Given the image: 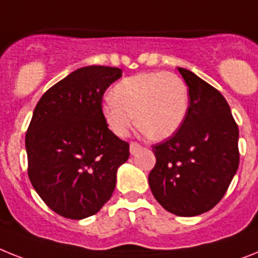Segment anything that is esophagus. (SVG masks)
<instances>
[{
	"instance_id": "obj_1",
	"label": "esophagus",
	"mask_w": 258,
	"mask_h": 258,
	"mask_svg": "<svg viewBox=\"0 0 258 258\" xmlns=\"http://www.w3.org/2000/svg\"><path fill=\"white\" fill-rule=\"evenodd\" d=\"M141 149V145L138 144V142H132L131 144V153L132 154H136Z\"/></svg>"
}]
</instances>
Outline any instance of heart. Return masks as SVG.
Returning <instances> with one entry per match:
<instances>
[{
    "instance_id": "heart-1",
    "label": "heart",
    "mask_w": 258,
    "mask_h": 258,
    "mask_svg": "<svg viewBox=\"0 0 258 258\" xmlns=\"http://www.w3.org/2000/svg\"><path fill=\"white\" fill-rule=\"evenodd\" d=\"M190 95L186 82L174 72H144L122 79L101 112L117 137H126L136 121L150 140L161 141L179 131L186 120Z\"/></svg>"
}]
</instances>
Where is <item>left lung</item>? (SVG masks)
Masks as SVG:
<instances>
[{
    "instance_id": "obj_1",
    "label": "left lung",
    "mask_w": 258,
    "mask_h": 258,
    "mask_svg": "<svg viewBox=\"0 0 258 258\" xmlns=\"http://www.w3.org/2000/svg\"><path fill=\"white\" fill-rule=\"evenodd\" d=\"M178 71L188 87V112L179 131L153 145L149 184L166 211L197 216L221 201L237 171L239 127L218 89L186 68Z\"/></svg>"
}]
</instances>
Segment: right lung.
Wrapping results in <instances>:
<instances>
[{"label":"right lung","mask_w":258,"mask_h":258,"mask_svg":"<svg viewBox=\"0 0 258 258\" xmlns=\"http://www.w3.org/2000/svg\"><path fill=\"white\" fill-rule=\"evenodd\" d=\"M117 67L79 68L38 101L26 133L30 182L42 201L63 218L97 214L116 187L117 169L129 144L108 129L101 112Z\"/></svg>","instance_id":"add662e5"}]
</instances>
